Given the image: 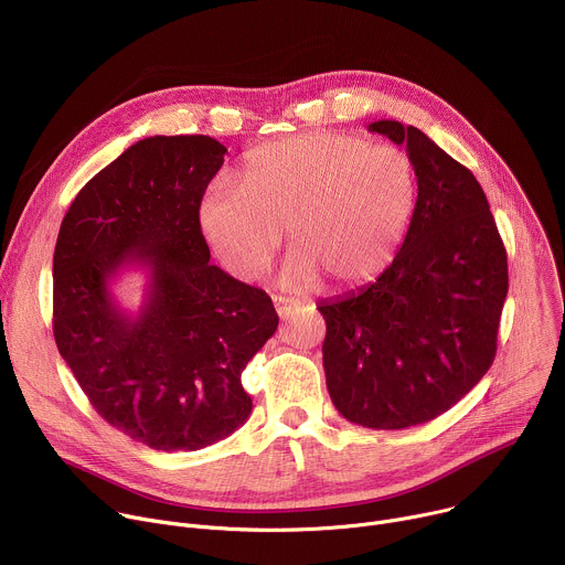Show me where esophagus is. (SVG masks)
<instances>
[{
	"label": "esophagus",
	"mask_w": 565,
	"mask_h": 565,
	"mask_svg": "<svg viewBox=\"0 0 565 565\" xmlns=\"http://www.w3.org/2000/svg\"><path fill=\"white\" fill-rule=\"evenodd\" d=\"M273 301H275V308H277V315L279 317H290L292 315V310H295V301L292 299H288V297H273Z\"/></svg>",
	"instance_id": "obj_1"
}]
</instances>
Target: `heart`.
<instances>
[{"label":"heart","mask_w":565,"mask_h":565,"mask_svg":"<svg viewBox=\"0 0 565 565\" xmlns=\"http://www.w3.org/2000/svg\"><path fill=\"white\" fill-rule=\"evenodd\" d=\"M416 201L418 179L407 151L308 131L255 149L241 188L214 183L199 205V225L241 279L268 266L286 227L292 250L281 273L286 288L327 281L329 290H353L391 266Z\"/></svg>","instance_id":"b5f03b06"}]
</instances>
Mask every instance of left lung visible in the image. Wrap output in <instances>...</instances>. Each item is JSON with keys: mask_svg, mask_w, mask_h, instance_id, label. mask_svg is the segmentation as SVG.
I'll return each mask as SVG.
<instances>
[{"mask_svg": "<svg viewBox=\"0 0 565 565\" xmlns=\"http://www.w3.org/2000/svg\"><path fill=\"white\" fill-rule=\"evenodd\" d=\"M369 131L405 145L416 212L393 264L369 286L319 301L335 409L369 429H407L451 409L497 355L508 253L473 174L418 127Z\"/></svg>", "mask_w": 565, "mask_h": 565, "instance_id": "obj_1", "label": "left lung"}]
</instances>
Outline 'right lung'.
<instances>
[{
	"label": "right lung",
	"mask_w": 565,
	"mask_h": 565,
	"mask_svg": "<svg viewBox=\"0 0 565 565\" xmlns=\"http://www.w3.org/2000/svg\"><path fill=\"white\" fill-rule=\"evenodd\" d=\"M225 147L149 136L77 192L53 255V335L94 409L158 451L227 438L253 412L241 373L275 335L270 297L210 264L199 225ZM148 275L138 313L110 284Z\"/></svg>",
	"instance_id": "obj_1"
}]
</instances>
